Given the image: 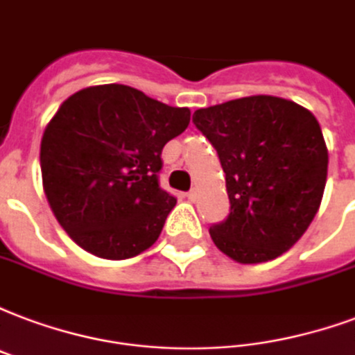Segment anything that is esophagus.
<instances>
[{
	"instance_id": "esophagus-1",
	"label": "esophagus",
	"mask_w": 355,
	"mask_h": 355,
	"mask_svg": "<svg viewBox=\"0 0 355 355\" xmlns=\"http://www.w3.org/2000/svg\"><path fill=\"white\" fill-rule=\"evenodd\" d=\"M187 198L191 200V202H194V200L198 198V191H196V189H191V191L187 193Z\"/></svg>"
}]
</instances>
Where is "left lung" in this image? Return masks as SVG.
Instances as JSON below:
<instances>
[{
	"label": "left lung",
	"mask_w": 355,
	"mask_h": 355,
	"mask_svg": "<svg viewBox=\"0 0 355 355\" xmlns=\"http://www.w3.org/2000/svg\"><path fill=\"white\" fill-rule=\"evenodd\" d=\"M217 149L230 215L209 228L213 243L239 263L281 257L305 234L327 180V146L316 117L294 101L250 95L194 112Z\"/></svg>",
	"instance_id": "8db88e82"
}]
</instances>
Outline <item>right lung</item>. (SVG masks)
Masks as SVG:
<instances>
[{
  "mask_svg": "<svg viewBox=\"0 0 355 355\" xmlns=\"http://www.w3.org/2000/svg\"><path fill=\"white\" fill-rule=\"evenodd\" d=\"M191 121L123 84L80 89L63 101L41 140L42 189L74 243L106 260H125L161 236L175 198L159 187L164 144Z\"/></svg>",
  "mask_w": 355,
  "mask_h": 355,
  "instance_id": "1",
  "label": "right lung"
}]
</instances>
